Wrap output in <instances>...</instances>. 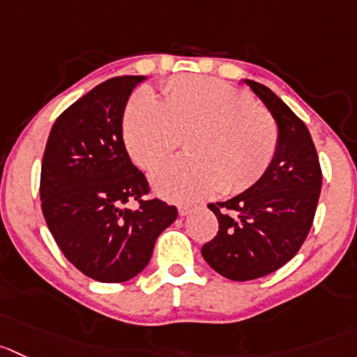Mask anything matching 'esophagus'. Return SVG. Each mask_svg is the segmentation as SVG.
<instances>
[{"label":"esophagus","mask_w":357,"mask_h":357,"mask_svg":"<svg viewBox=\"0 0 357 357\" xmlns=\"http://www.w3.org/2000/svg\"><path fill=\"white\" fill-rule=\"evenodd\" d=\"M192 210H195V206H192V205H181V206H178V215L185 217V215H189Z\"/></svg>","instance_id":"1"}]
</instances>
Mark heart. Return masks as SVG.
<instances>
[{
    "mask_svg": "<svg viewBox=\"0 0 357 357\" xmlns=\"http://www.w3.org/2000/svg\"><path fill=\"white\" fill-rule=\"evenodd\" d=\"M124 144L140 168L161 165L188 137L191 158L168 162L151 176L154 191L169 202H195L224 188L238 192L266 172L277 149V128L252 98L229 84L178 77L158 100L142 89L128 103Z\"/></svg>",
    "mask_w": 357,
    "mask_h": 357,
    "instance_id": "obj_1",
    "label": "heart"
}]
</instances>
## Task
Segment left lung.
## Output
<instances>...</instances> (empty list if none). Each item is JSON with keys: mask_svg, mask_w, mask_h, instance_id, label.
<instances>
[{"mask_svg": "<svg viewBox=\"0 0 357 357\" xmlns=\"http://www.w3.org/2000/svg\"><path fill=\"white\" fill-rule=\"evenodd\" d=\"M277 124V149L256 184L235 198L208 205L219 231L202 247L217 273L245 282L293 259L312 227L322 173L303 121L271 89L243 79Z\"/></svg>", "mask_w": 357, "mask_h": 357, "instance_id": "1", "label": "left lung"}]
</instances>
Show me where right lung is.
Instances as JSON below:
<instances>
[{"label": "right lung", "mask_w": 357, "mask_h": 357, "mask_svg": "<svg viewBox=\"0 0 357 357\" xmlns=\"http://www.w3.org/2000/svg\"><path fill=\"white\" fill-rule=\"evenodd\" d=\"M147 77L100 84L54 122L40 176L43 217L66 259L98 282H126L149 264L175 206L144 202L147 181L122 138L130 94ZM130 199L138 211L124 209Z\"/></svg>", "instance_id": "obj_1"}]
</instances>
